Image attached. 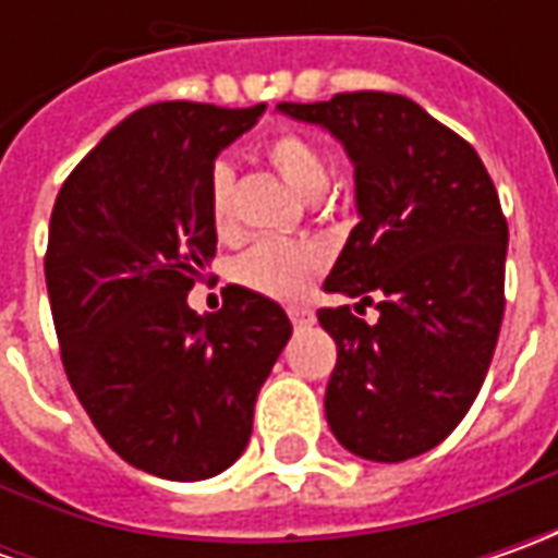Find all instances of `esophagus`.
Segmentation results:
<instances>
[{"mask_svg": "<svg viewBox=\"0 0 558 558\" xmlns=\"http://www.w3.org/2000/svg\"><path fill=\"white\" fill-rule=\"evenodd\" d=\"M289 316H291V323H294V326H311V323H313L311 307H291Z\"/></svg>", "mask_w": 558, "mask_h": 558, "instance_id": "1", "label": "esophagus"}]
</instances>
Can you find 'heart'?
I'll use <instances>...</instances> for the list:
<instances>
[{
  "mask_svg": "<svg viewBox=\"0 0 558 558\" xmlns=\"http://www.w3.org/2000/svg\"><path fill=\"white\" fill-rule=\"evenodd\" d=\"M269 163L282 173V180L301 195L316 198L329 185V161L307 136L286 130L267 142ZM207 214L217 232L235 223V173L226 161H217L207 173ZM323 247L286 239H264L232 260V279L247 291H257L272 301H298L313 276L323 269Z\"/></svg>",
  "mask_w": 558,
  "mask_h": 558,
  "instance_id": "b5f03b06",
  "label": "heart"
}]
</instances>
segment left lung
<instances>
[{
  "instance_id": "obj_1",
  "label": "left lung",
  "mask_w": 558,
  "mask_h": 558,
  "mask_svg": "<svg viewBox=\"0 0 558 558\" xmlns=\"http://www.w3.org/2000/svg\"><path fill=\"white\" fill-rule=\"evenodd\" d=\"M279 111L344 142L360 223L323 289L378 307L373 326L348 304L316 313L338 348L329 428L363 460L418 457L469 413L497 348L509 226L494 180L407 96L338 93Z\"/></svg>"
}]
</instances>
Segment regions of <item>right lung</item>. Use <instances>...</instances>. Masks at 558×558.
Masks as SVG:
<instances>
[{
  "mask_svg": "<svg viewBox=\"0 0 558 558\" xmlns=\"http://www.w3.org/2000/svg\"><path fill=\"white\" fill-rule=\"evenodd\" d=\"M264 111L140 108L54 198L46 286L64 373L120 460L170 482H202L242 457L291 335L286 311L242 286H226L217 313L185 304L217 254L207 173Z\"/></svg>",
  "mask_w": 558,
  "mask_h": 558,
  "instance_id": "1",
  "label": "right lung"
}]
</instances>
